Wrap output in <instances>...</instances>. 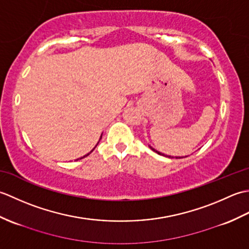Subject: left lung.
Wrapping results in <instances>:
<instances>
[{"instance_id": "8db88e82", "label": "left lung", "mask_w": 249, "mask_h": 249, "mask_svg": "<svg viewBox=\"0 0 249 249\" xmlns=\"http://www.w3.org/2000/svg\"><path fill=\"white\" fill-rule=\"evenodd\" d=\"M149 146L151 147V149H152L153 151H154V152H156V153H157V154H160V155H162V156H167V157H169V158H174L173 156H169V155H165V154H162V153H160V152H158L157 150H155V149H154V147H152L151 145H149ZM185 157H187V156H185ZM176 158H183V157H176Z\"/></svg>"}]
</instances>
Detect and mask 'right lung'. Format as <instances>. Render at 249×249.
I'll list each match as a JSON object with an SVG mask.
<instances>
[{
	"label": "right lung",
	"mask_w": 249,
	"mask_h": 249,
	"mask_svg": "<svg viewBox=\"0 0 249 249\" xmlns=\"http://www.w3.org/2000/svg\"><path fill=\"white\" fill-rule=\"evenodd\" d=\"M102 136H103V134H102ZM102 136H100V138H99V140H98V142H97V143H96V145H95V146H94V147H93V150H92V151H89V153H88V154H87V155H84V156H83V157H81V158H84V157H87V156H88V155H89V154H91V153H92V152H93V151H94V150H95V147H96V146H97V144H98V143H99V141H100V139H102ZM81 158H80V160H81Z\"/></svg>",
	"instance_id": "right-lung-1"
}]
</instances>
